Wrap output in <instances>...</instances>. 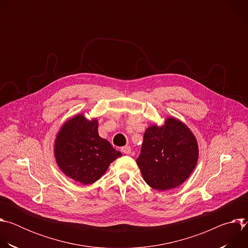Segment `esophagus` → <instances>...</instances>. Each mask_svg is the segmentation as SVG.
<instances>
[{
    "instance_id": "esophagus-1",
    "label": "esophagus",
    "mask_w": 248,
    "mask_h": 248,
    "mask_svg": "<svg viewBox=\"0 0 248 248\" xmlns=\"http://www.w3.org/2000/svg\"><path fill=\"white\" fill-rule=\"evenodd\" d=\"M122 152L124 153V154H127L129 155L131 153V148L129 146H124V147H122Z\"/></svg>"
}]
</instances>
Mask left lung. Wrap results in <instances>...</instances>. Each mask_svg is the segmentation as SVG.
<instances>
[{
  "label": "left lung",
  "instance_id": "obj_1",
  "mask_svg": "<svg viewBox=\"0 0 248 248\" xmlns=\"http://www.w3.org/2000/svg\"><path fill=\"white\" fill-rule=\"evenodd\" d=\"M198 154L197 140L189 127L168 117L164 124L147 127L136 163L145 183L165 191L178 187L189 178Z\"/></svg>",
  "mask_w": 248,
  "mask_h": 248
}]
</instances>
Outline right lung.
I'll use <instances>...</instances> for the list:
<instances>
[{
	"label": "right lung",
	"instance_id": "1",
	"mask_svg": "<svg viewBox=\"0 0 248 248\" xmlns=\"http://www.w3.org/2000/svg\"><path fill=\"white\" fill-rule=\"evenodd\" d=\"M54 156L67 178L86 186L100 180L122 153L99 136L96 118L88 120L83 114H78L60 128L54 143Z\"/></svg>",
	"mask_w": 248,
	"mask_h": 248
}]
</instances>
